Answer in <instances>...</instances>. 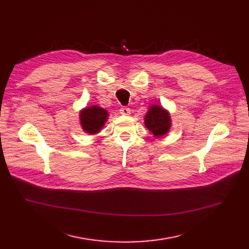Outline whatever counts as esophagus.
<instances>
[{"label":"esophagus","mask_w":249,"mask_h":249,"mask_svg":"<svg viewBox=\"0 0 249 249\" xmlns=\"http://www.w3.org/2000/svg\"><path fill=\"white\" fill-rule=\"evenodd\" d=\"M120 111H121V113H122L123 115H128V114H131V109H129L128 107H125V106H124V107H122Z\"/></svg>","instance_id":"1"}]
</instances>
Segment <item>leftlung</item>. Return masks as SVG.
<instances>
[{
    "instance_id": "left-lung-1",
    "label": "left lung",
    "mask_w": 249,
    "mask_h": 249,
    "mask_svg": "<svg viewBox=\"0 0 249 249\" xmlns=\"http://www.w3.org/2000/svg\"><path fill=\"white\" fill-rule=\"evenodd\" d=\"M145 125L155 137L164 136L171 125L169 113L159 105H152L145 116Z\"/></svg>"
}]
</instances>
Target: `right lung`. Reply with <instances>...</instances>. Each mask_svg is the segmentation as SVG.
Listing matches in <instances>:
<instances>
[{
  "instance_id": "add662e5",
  "label": "right lung",
  "mask_w": 249,
  "mask_h": 249,
  "mask_svg": "<svg viewBox=\"0 0 249 249\" xmlns=\"http://www.w3.org/2000/svg\"><path fill=\"white\" fill-rule=\"evenodd\" d=\"M108 113L99 106H90L80 113V121L83 129L88 134H96L103 127Z\"/></svg>"
}]
</instances>
